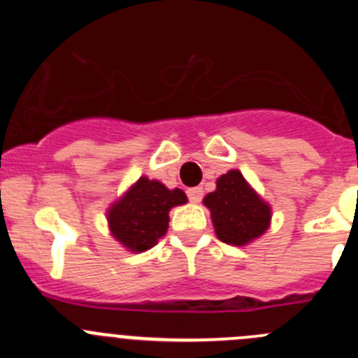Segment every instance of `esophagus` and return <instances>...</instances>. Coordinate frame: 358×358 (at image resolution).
I'll use <instances>...</instances> for the list:
<instances>
[{"instance_id":"34e87169","label":"esophagus","mask_w":358,"mask_h":358,"mask_svg":"<svg viewBox=\"0 0 358 358\" xmlns=\"http://www.w3.org/2000/svg\"><path fill=\"white\" fill-rule=\"evenodd\" d=\"M186 194H188V199L192 202H201L202 188H189L188 192H186Z\"/></svg>"}]
</instances>
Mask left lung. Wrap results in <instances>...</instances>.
Instances as JSON below:
<instances>
[{"mask_svg":"<svg viewBox=\"0 0 358 358\" xmlns=\"http://www.w3.org/2000/svg\"><path fill=\"white\" fill-rule=\"evenodd\" d=\"M217 238L229 245H248L271 226L273 211L238 170L217 179V189L204 197Z\"/></svg>","mask_w":358,"mask_h":358,"instance_id":"1","label":"left lung"}]
</instances>
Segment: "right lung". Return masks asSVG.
Masks as SVG:
<instances>
[{"label": "right lung", "mask_w": 358, "mask_h": 358, "mask_svg": "<svg viewBox=\"0 0 358 358\" xmlns=\"http://www.w3.org/2000/svg\"><path fill=\"white\" fill-rule=\"evenodd\" d=\"M186 201L182 189H169L156 179L140 177L107 210L110 235L129 251H147L169 229V211Z\"/></svg>", "instance_id": "add662e5"}]
</instances>
